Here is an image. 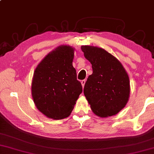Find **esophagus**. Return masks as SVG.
<instances>
[{"label": "esophagus", "mask_w": 154, "mask_h": 154, "mask_svg": "<svg viewBox=\"0 0 154 154\" xmlns=\"http://www.w3.org/2000/svg\"><path fill=\"white\" fill-rule=\"evenodd\" d=\"M85 83H86V80H85V79L82 80V81H81V84H82V87H84Z\"/></svg>", "instance_id": "34e87169"}]
</instances>
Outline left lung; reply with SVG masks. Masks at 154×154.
I'll list each match as a JSON object with an SVG mask.
<instances>
[{"label":"left lung","mask_w":154,"mask_h":154,"mask_svg":"<svg viewBox=\"0 0 154 154\" xmlns=\"http://www.w3.org/2000/svg\"><path fill=\"white\" fill-rule=\"evenodd\" d=\"M93 74L84 85V93L94 113L101 118L115 116L125 108L130 95L127 72L116 57L103 48L82 45Z\"/></svg>","instance_id":"8db88e82"}]
</instances>
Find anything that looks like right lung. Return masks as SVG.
Returning <instances> with one entry per match:
<instances>
[{"instance_id": "1", "label": "right lung", "mask_w": 154, "mask_h": 154, "mask_svg": "<svg viewBox=\"0 0 154 154\" xmlns=\"http://www.w3.org/2000/svg\"><path fill=\"white\" fill-rule=\"evenodd\" d=\"M74 48L60 45L38 63L32 82V96L41 113L53 120L67 118L82 92L72 66Z\"/></svg>"}]
</instances>
